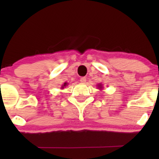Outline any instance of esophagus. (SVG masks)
Listing matches in <instances>:
<instances>
[{
    "label": "esophagus",
    "mask_w": 159,
    "mask_h": 159,
    "mask_svg": "<svg viewBox=\"0 0 159 159\" xmlns=\"http://www.w3.org/2000/svg\"><path fill=\"white\" fill-rule=\"evenodd\" d=\"M80 81H81V83H86V81H87V78L85 77H82L80 78Z\"/></svg>",
    "instance_id": "1"
}]
</instances>
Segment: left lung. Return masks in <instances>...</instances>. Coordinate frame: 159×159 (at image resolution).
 <instances>
[{
	"instance_id": "8db88e82",
	"label": "left lung",
	"mask_w": 159,
	"mask_h": 159,
	"mask_svg": "<svg viewBox=\"0 0 159 159\" xmlns=\"http://www.w3.org/2000/svg\"><path fill=\"white\" fill-rule=\"evenodd\" d=\"M98 87H100V88H102V85H101V84H100L99 86H98Z\"/></svg>"
}]
</instances>
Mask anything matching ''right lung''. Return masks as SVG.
<instances>
[{"mask_svg": "<svg viewBox=\"0 0 159 159\" xmlns=\"http://www.w3.org/2000/svg\"><path fill=\"white\" fill-rule=\"evenodd\" d=\"M66 85H68V83H66V82H65V83L63 84V86H62V87H61V88H62V89L64 88V87H66Z\"/></svg>", "mask_w": 159, "mask_h": 159, "instance_id": "1", "label": "right lung"}]
</instances>
